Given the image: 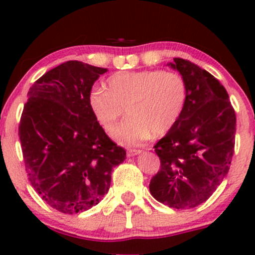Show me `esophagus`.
Returning <instances> with one entry per match:
<instances>
[{
	"label": "esophagus",
	"mask_w": 255,
	"mask_h": 255,
	"mask_svg": "<svg viewBox=\"0 0 255 255\" xmlns=\"http://www.w3.org/2000/svg\"><path fill=\"white\" fill-rule=\"evenodd\" d=\"M141 150H128L127 151V156L128 157H134V156H136V154H140L141 153Z\"/></svg>",
	"instance_id": "34e87169"
}]
</instances>
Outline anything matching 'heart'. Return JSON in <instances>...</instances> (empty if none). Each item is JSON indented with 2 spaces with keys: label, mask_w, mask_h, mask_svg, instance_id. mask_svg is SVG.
I'll return each mask as SVG.
<instances>
[{
  "label": "heart",
  "mask_w": 255,
  "mask_h": 255,
  "mask_svg": "<svg viewBox=\"0 0 255 255\" xmlns=\"http://www.w3.org/2000/svg\"><path fill=\"white\" fill-rule=\"evenodd\" d=\"M188 92L178 73L159 69L119 72L108 78L107 90L95 87L87 96L93 118L107 133H114L125 115L118 139L140 146L153 135L169 133L182 116Z\"/></svg>",
  "instance_id": "obj_1"
}]
</instances>
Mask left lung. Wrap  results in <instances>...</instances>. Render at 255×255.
Here are the masks:
<instances>
[{
	"label": "left lung",
	"instance_id": "obj_1",
	"mask_svg": "<svg viewBox=\"0 0 255 255\" xmlns=\"http://www.w3.org/2000/svg\"><path fill=\"white\" fill-rule=\"evenodd\" d=\"M174 62L188 98L177 125L153 146L160 169L151 178L150 192L159 203L184 210L206 201L229 171L236 115L218 79L188 60Z\"/></svg>",
	"mask_w": 255,
	"mask_h": 255
}]
</instances>
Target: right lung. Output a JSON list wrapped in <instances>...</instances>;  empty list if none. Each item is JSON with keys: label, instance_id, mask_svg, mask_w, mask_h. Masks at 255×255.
<instances>
[{"label": "right lung", "instance_id": "1", "mask_svg": "<svg viewBox=\"0 0 255 255\" xmlns=\"http://www.w3.org/2000/svg\"><path fill=\"white\" fill-rule=\"evenodd\" d=\"M107 68L67 61L30 87L19 124L31 186L62 213L90 210L110 188L111 171L126 159L91 113L87 96Z\"/></svg>", "mask_w": 255, "mask_h": 255}]
</instances>
